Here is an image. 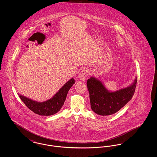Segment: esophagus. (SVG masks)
<instances>
[{
  "label": "esophagus",
  "mask_w": 157,
  "mask_h": 157,
  "mask_svg": "<svg viewBox=\"0 0 157 157\" xmlns=\"http://www.w3.org/2000/svg\"><path fill=\"white\" fill-rule=\"evenodd\" d=\"M90 71L87 69L82 70L79 72L78 77L81 80H82V81H85L86 80L87 76L90 74Z\"/></svg>",
  "instance_id": "34e87169"
}]
</instances>
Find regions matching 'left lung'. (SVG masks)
I'll return each instance as SVG.
<instances>
[{
  "label": "left lung",
  "instance_id": "1",
  "mask_svg": "<svg viewBox=\"0 0 157 157\" xmlns=\"http://www.w3.org/2000/svg\"><path fill=\"white\" fill-rule=\"evenodd\" d=\"M137 78L127 88L110 92L101 81L91 77L87 81L90 108L98 115L106 116L118 112L131 99L134 94Z\"/></svg>",
  "mask_w": 157,
  "mask_h": 157
}]
</instances>
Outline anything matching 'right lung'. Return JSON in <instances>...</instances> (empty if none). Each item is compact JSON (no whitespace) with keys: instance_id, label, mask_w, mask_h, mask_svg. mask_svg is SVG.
<instances>
[{"instance_id":"right-lung-1","label":"right lung","mask_w":157,"mask_h":157,"mask_svg":"<svg viewBox=\"0 0 157 157\" xmlns=\"http://www.w3.org/2000/svg\"><path fill=\"white\" fill-rule=\"evenodd\" d=\"M74 83V78L71 79L51 99L42 102L35 101L21 95H18L23 102L34 113L43 116L52 115L59 111L63 105L69 90Z\"/></svg>"}]
</instances>
